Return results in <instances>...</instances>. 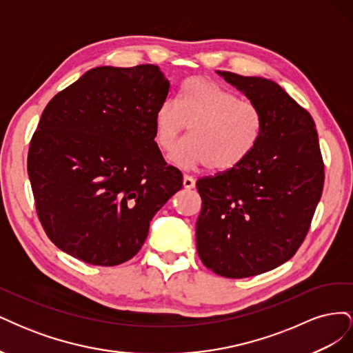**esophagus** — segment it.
Listing matches in <instances>:
<instances>
[{
    "label": "esophagus",
    "mask_w": 353,
    "mask_h": 353,
    "mask_svg": "<svg viewBox=\"0 0 353 353\" xmlns=\"http://www.w3.org/2000/svg\"><path fill=\"white\" fill-rule=\"evenodd\" d=\"M183 185H184V188H194V185H196V181H194V178L193 176H190V175H184V179H183Z\"/></svg>",
    "instance_id": "obj_1"
}]
</instances>
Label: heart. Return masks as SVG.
<instances>
[{
  "instance_id": "obj_1",
  "label": "heart",
  "mask_w": 353,
  "mask_h": 353,
  "mask_svg": "<svg viewBox=\"0 0 353 353\" xmlns=\"http://www.w3.org/2000/svg\"><path fill=\"white\" fill-rule=\"evenodd\" d=\"M188 128L190 137L170 154L183 168L206 165L223 172L241 165L258 145L263 113L256 103L206 78H190L176 103L165 100L154 113V140L170 150Z\"/></svg>"
}]
</instances>
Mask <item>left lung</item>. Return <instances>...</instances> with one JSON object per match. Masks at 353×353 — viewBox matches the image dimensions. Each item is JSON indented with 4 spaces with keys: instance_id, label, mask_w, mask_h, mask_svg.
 I'll return each instance as SVG.
<instances>
[{
    "instance_id": "1",
    "label": "left lung",
    "mask_w": 353,
    "mask_h": 353,
    "mask_svg": "<svg viewBox=\"0 0 353 353\" xmlns=\"http://www.w3.org/2000/svg\"><path fill=\"white\" fill-rule=\"evenodd\" d=\"M263 113V132L237 168L200 178L196 223L203 265L225 279L271 271L301 248L324 187L312 116L279 83L221 72Z\"/></svg>"
}]
</instances>
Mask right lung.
I'll return each instance as SVG.
<instances>
[{
	"label": "right lung",
	"instance_id": "add662e5",
	"mask_svg": "<svg viewBox=\"0 0 353 353\" xmlns=\"http://www.w3.org/2000/svg\"><path fill=\"white\" fill-rule=\"evenodd\" d=\"M170 83L154 65L94 68L56 94L28 153L42 228L91 265L132 259L156 212L183 188L154 141V113Z\"/></svg>",
	"mask_w": 353,
	"mask_h": 353
}]
</instances>
